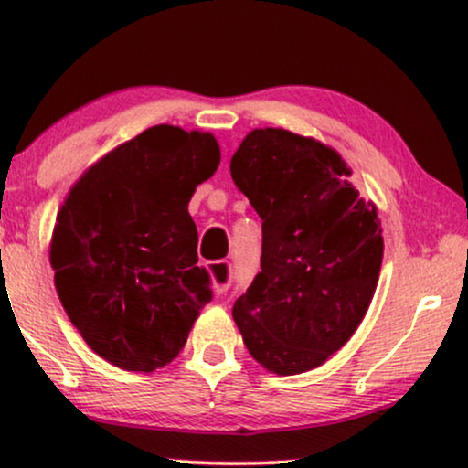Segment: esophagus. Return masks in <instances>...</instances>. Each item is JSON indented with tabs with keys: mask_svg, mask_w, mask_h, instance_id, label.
Segmentation results:
<instances>
[{
	"mask_svg": "<svg viewBox=\"0 0 468 468\" xmlns=\"http://www.w3.org/2000/svg\"><path fill=\"white\" fill-rule=\"evenodd\" d=\"M210 269V276H212V284L217 293H225L234 282V267L229 261H217L207 265Z\"/></svg>",
	"mask_w": 468,
	"mask_h": 468,
	"instance_id": "esophagus-1",
	"label": "esophagus"
}]
</instances>
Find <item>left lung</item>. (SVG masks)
Listing matches in <instances>:
<instances>
[{
  "instance_id": "1",
  "label": "left lung",
  "mask_w": 468,
  "mask_h": 468,
  "mask_svg": "<svg viewBox=\"0 0 468 468\" xmlns=\"http://www.w3.org/2000/svg\"><path fill=\"white\" fill-rule=\"evenodd\" d=\"M262 218L261 273L234 302L258 364L276 375L322 366L364 320L383 261L377 210L333 148L284 129H256L229 164Z\"/></svg>"
}]
</instances>
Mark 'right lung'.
I'll return each mask as SVG.
<instances>
[{
    "mask_svg": "<svg viewBox=\"0 0 468 468\" xmlns=\"http://www.w3.org/2000/svg\"><path fill=\"white\" fill-rule=\"evenodd\" d=\"M218 162L210 133L153 126L93 164L60 207L49 250L60 304L122 370L170 364L212 300L188 203Z\"/></svg>",
    "mask_w": 468,
    "mask_h": 468,
    "instance_id": "right-lung-1",
    "label": "right lung"
}]
</instances>
